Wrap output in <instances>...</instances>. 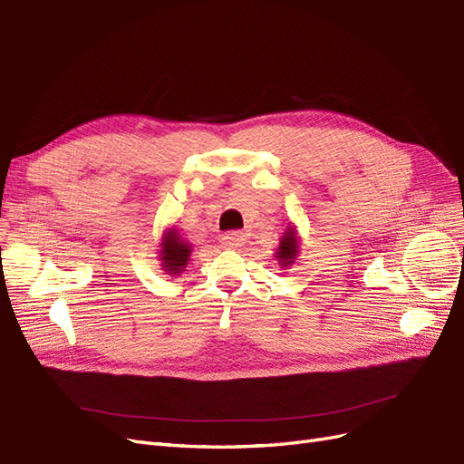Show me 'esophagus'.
Listing matches in <instances>:
<instances>
[{
    "mask_svg": "<svg viewBox=\"0 0 464 464\" xmlns=\"http://www.w3.org/2000/svg\"><path fill=\"white\" fill-rule=\"evenodd\" d=\"M221 241H223V246H226V248H238V246L245 245L246 235L241 233V231H231V233L223 237Z\"/></svg>",
    "mask_w": 464,
    "mask_h": 464,
    "instance_id": "1",
    "label": "esophagus"
}]
</instances>
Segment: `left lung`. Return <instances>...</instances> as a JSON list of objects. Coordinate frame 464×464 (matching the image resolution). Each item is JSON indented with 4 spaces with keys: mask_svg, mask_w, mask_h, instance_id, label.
<instances>
[{
    "mask_svg": "<svg viewBox=\"0 0 464 464\" xmlns=\"http://www.w3.org/2000/svg\"><path fill=\"white\" fill-rule=\"evenodd\" d=\"M296 238H295V233L289 229L285 233V237H283V241L279 245V250H277V258L283 262V264H291L293 258L296 256Z\"/></svg>",
    "mask_w": 464,
    "mask_h": 464,
    "instance_id": "8db88e82",
    "label": "left lung"
}]
</instances>
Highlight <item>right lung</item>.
Returning <instances> with one entry per match:
<instances>
[{
    "label": "right lung",
    "instance_id": "add662e5",
    "mask_svg": "<svg viewBox=\"0 0 464 464\" xmlns=\"http://www.w3.org/2000/svg\"><path fill=\"white\" fill-rule=\"evenodd\" d=\"M161 260H163V267L169 274H179L181 267H185L188 256H190V248L187 243L179 241L177 233L171 229L166 237H163L161 243Z\"/></svg>",
    "mask_w": 464,
    "mask_h": 464
}]
</instances>
